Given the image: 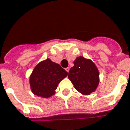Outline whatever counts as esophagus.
Instances as JSON below:
<instances>
[{
    "instance_id": "1",
    "label": "esophagus",
    "mask_w": 130,
    "mask_h": 130,
    "mask_svg": "<svg viewBox=\"0 0 130 130\" xmlns=\"http://www.w3.org/2000/svg\"><path fill=\"white\" fill-rule=\"evenodd\" d=\"M65 70H66V72H69V70H70V68H68H68H65Z\"/></svg>"
}]
</instances>
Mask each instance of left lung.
<instances>
[{"label":"left lung","instance_id":"8db88e82","mask_svg":"<svg viewBox=\"0 0 130 130\" xmlns=\"http://www.w3.org/2000/svg\"><path fill=\"white\" fill-rule=\"evenodd\" d=\"M68 78L76 90L83 95L96 91L99 83V70L94 62L83 56L77 57L68 72Z\"/></svg>","mask_w":130,"mask_h":130}]
</instances>
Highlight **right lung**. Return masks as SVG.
<instances>
[{
  "instance_id": "obj_1",
  "label": "right lung",
  "mask_w": 130,
  "mask_h": 130,
  "mask_svg": "<svg viewBox=\"0 0 130 130\" xmlns=\"http://www.w3.org/2000/svg\"><path fill=\"white\" fill-rule=\"evenodd\" d=\"M67 75L60 64L47 58L37 64L30 75L31 90L37 96L49 98L55 94L58 84Z\"/></svg>"
}]
</instances>
